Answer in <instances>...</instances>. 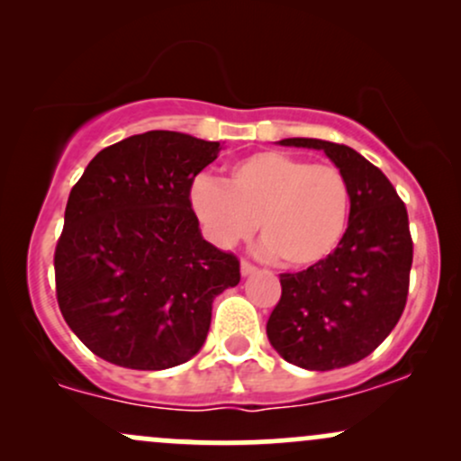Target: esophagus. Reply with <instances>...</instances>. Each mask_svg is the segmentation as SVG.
<instances>
[{
  "label": "esophagus",
  "instance_id": "esophagus-1",
  "mask_svg": "<svg viewBox=\"0 0 461 461\" xmlns=\"http://www.w3.org/2000/svg\"><path fill=\"white\" fill-rule=\"evenodd\" d=\"M256 271H258L256 264H251L249 260H242L240 262V273L242 275H251V273H256Z\"/></svg>",
  "mask_w": 461,
  "mask_h": 461
}]
</instances>
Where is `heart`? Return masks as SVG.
<instances>
[{"label": "heart", "mask_w": 461, "mask_h": 461, "mask_svg": "<svg viewBox=\"0 0 461 461\" xmlns=\"http://www.w3.org/2000/svg\"><path fill=\"white\" fill-rule=\"evenodd\" d=\"M190 205L216 245L245 240L258 223L264 249L279 264L310 268L345 238L351 186L336 164L268 149L231 164L223 184L199 179Z\"/></svg>", "instance_id": "heart-1"}]
</instances>
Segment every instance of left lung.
<instances>
[{
	"mask_svg": "<svg viewBox=\"0 0 461 461\" xmlns=\"http://www.w3.org/2000/svg\"><path fill=\"white\" fill-rule=\"evenodd\" d=\"M285 147L322 149L351 186L345 238L327 260L282 273L267 336L285 362L308 370L356 364L394 330L405 310L414 242L405 203L390 179L356 149L319 139Z\"/></svg>",
	"mask_w": 461,
	"mask_h": 461,
	"instance_id": "8db88e82",
	"label": "left lung"
}]
</instances>
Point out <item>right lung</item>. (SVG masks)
Segmentation results:
<instances>
[{
  "instance_id": "add662e5",
  "label": "right lung",
  "mask_w": 461,
  "mask_h": 461,
  "mask_svg": "<svg viewBox=\"0 0 461 461\" xmlns=\"http://www.w3.org/2000/svg\"><path fill=\"white\" fill-rule=\"evenodd\" d=\"M221 142L153 130L105 147L68 194L54 253L56 297L73 333L123 368L188 362L208 336L212 301L240 262L201 238L194 177Z\"/></svg>"
}]
</instances>
